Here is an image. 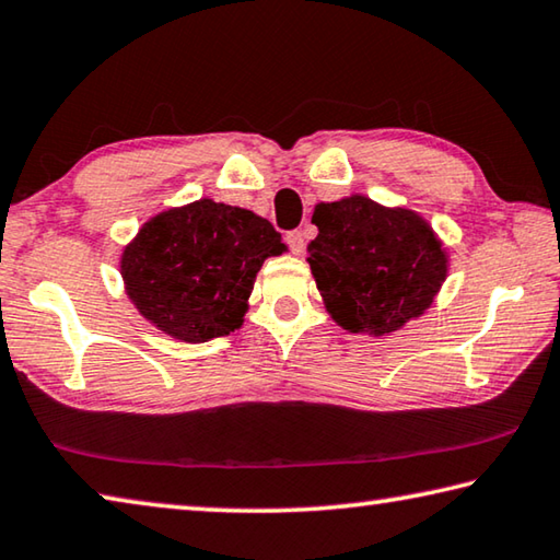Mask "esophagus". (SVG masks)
Here are the masks:
<instances>
[{
    "instance_id": "34e87169",
    "label": "esophagus",
    "mask_w": 560,
    "mask_h": 560,
    "mask_svg": "<svg viewBox=\"0 0 560 560\" xmlns=\"http://www.w3.org/2000/svg\"><path fill=\"white\" fill-rule=\"evenodd\" d=\"M287 242H289L293 254H303V232H299V230L289 232V234H287Z\"/></svg>"
}]
</instances>
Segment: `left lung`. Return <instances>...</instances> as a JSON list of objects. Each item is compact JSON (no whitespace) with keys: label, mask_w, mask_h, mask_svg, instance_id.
<instances>
[{"label":"left lung","mask_w":560,"mask_h":560,"mask_svg":"<svg viewBox=\"0 0 560 560\" xmlns=\"http://www.w3.org/2000/svg\"><path fill=\"white\" fill-rule=\"evenodd\" d=\"M311 222V273L338 326L387 336L432 306L447 252L420 214L353 195L316 205Z\"/></svg>","instance_id":"1"}]
</instances>
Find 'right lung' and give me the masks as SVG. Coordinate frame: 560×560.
Returning <instances> with one entry per match:
<instances>
[{
	"label": "right lung",
	"instance_id": "1",
	"mask_svg": "<svg viewBox=\"0 0 560 560\" xmlns=\"http://www.w3.org/2000/svg\"><path fill=\"white\" fill-rule=\"evenodd\" d=\"M287 252L269 220L242 207L197 200L160 212L126 249V293L150 324L185 343L230 336L264 259Z\"/></svg>",
	"mask_w": 560,
	"mask_h": 560
}]
</instances>
